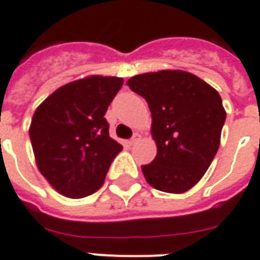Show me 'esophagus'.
<instances>
[{
	"instance_id": "obj_1",
	"label": "esophagus",
	"mask_w": 260,
	"mask_h": 260,
	"mask_svg": "<svg viewBox=\"0 0 260 260\" xmlns=\"http://www.w3.org/2000/svg\"><path fill=\"white\" fill-rule=\"evenodd\" d=\"M139 140H140V135L135 134L134 136H132V139H131V140H129V143L131 144H136L139 142Z\"/></svg>"
}]
</instances>
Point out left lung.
<instances>
[{"label":"left lung","mask_w":260,"mask_h":260,"mask_svg":"<svg viewBox=\"0 0 260 260\" xmlns=\"http://www.w3.org/2000/svg\"><path fill=\"white\" fill-rule=\"evenodd\" d=\"M147 101L156 155L142 166L152 188L184 193L201 181L221 143L226 118L215 88L193 73L164 69L140 73L126 82Z\"/></svg>","instance_id":"1"}]
</instances>
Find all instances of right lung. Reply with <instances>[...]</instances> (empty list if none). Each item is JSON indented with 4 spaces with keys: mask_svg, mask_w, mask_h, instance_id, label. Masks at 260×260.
I'll return each instance as SVG.
<instances>
[{
    "mask_svg": "<svg viewBox=\"0 0 260 260\" xmlns=\"http://www.w3.org/2000/svg\"><path fill=\"white\" fill-rule=\"evenodd\" d=\"M122 77L91 75L64 84L34 113L29 139L39 172L55 191L80 199L105 183L122 146L109 136L105 113Z\"/></svg>",
    "mask_w": 260,
    "mask_h": 260,
    "instance_id": "1",
    "label": "right lung"
}]
</instances>
